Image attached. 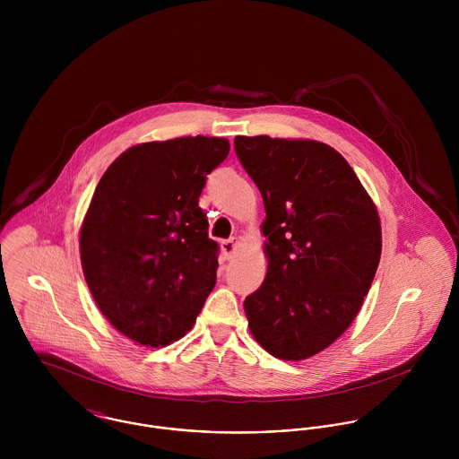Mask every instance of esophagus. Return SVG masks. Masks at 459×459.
<instances>
[{
  "label": "esophagus",
  "instance_id": "obj_1",
  "mask_svg": "<svg viewBox=\"0 0 459 459\" xmlns=\"http://www.w3.org/2000/svg\"><path fill=\"white\" fill-rule=\"evenodd\" d=\"M237 247H238V238H235V237L221 242V249H222V253H224V256H226L228 260H230V258H233V255H235Z\"/></svg>",
  "mask_w": 459,
  "mask_h": 459
}]
</instances>
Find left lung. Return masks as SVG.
Masks as SVG:
<instances>
[{
    "instance_id": "left-lung-1",
    "label": "left lung",
    "mask_w": 459,
    "mask_h": 459,
    "mask_svg": "<svg viewBox=\"0 0 459 459\" xmlns=\"http://www.w3.org/2000/svg\"><path fill=\"white\" fill-rule=\"evenodd\" d=\"M235 152L262 193L268 268L246 299L249 328L282 360L330 346L362 307L382 255L373 199L325 143L237 135Z\"/></svg>"
}]
</instances>
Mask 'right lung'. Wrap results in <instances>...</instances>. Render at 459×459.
I'll return each instance as SVG.
<instances>
[{
    "label": "right lung",
    "instance_id": "obj_1",
    "mask_svg": "<svg viewBox=\"0 0 459 459\" xmlns=\"http://www.w3.org/2000/svg\"><path fill=\"white\" fill-rule=\"evenodd\" d=\"M224 137L131 146L102 175L79 237L86 284L109 324L143 346L184 337L215 286L219 246L199 195Z\"/></svg>",
    "mask_w": 459,
    "mask_h": 459
}]
</instances>
